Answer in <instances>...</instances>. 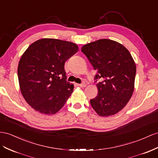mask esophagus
Segmentation results:
<instances>
[{
    "mask_svg": "<svg viewBox=\"0 0 158 158\" xmlns=\"http://www.w3.org/2000/svg\"><path fill=\"white\" fill-rule=\"evenodd\" d=\"M78 86H79L80 87H81V88H84V87H86V84L84 82V83H82V84H78Z\"/></svg>",
    "mask_w": 158,
    "mask_h": 158,
    "instance_id": "esophagus-1",
    "label": "esophagus"
}]
</instances>
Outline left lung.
<instances>
[{
  "label": "left lung",
  "instance_id": "left-lung-1",
  "mask_svg": "<svg viewBox=\"0 0 158 158\" xmlns=\"http://www.w3.org/2000/svg\"><path fill=\"white\" fill-rule=\"evenodd\" d=\"M82 52L96 71L98 96L90 104L100 116H112L125 107L134 92L135 64L127 49L119 42L100 39L84 45Z\"/></svg>",
  "mask_w": 158,
  "mask_h": 158
}]
</instances>
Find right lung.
I'll list each match as a JSON object with an SVG mask.
<instances>
[{
	"instance_id": "right-lung-1",
	"label": "right lung",
	"mask_w": 158,
	"mask_h": 158,
	"mask_svg": "<svg viewBox=\"0 0 158 158\" xmlns=\"http://www.w3.org/2000/svg\"><path fill=\"white\" fill-rule=\"evenodd\" d=\"M78 50L73 42L42 38L30 45L21 56L18 66L20 91L37 112L54 114L65 104L74 85L66 81L64 64Z\"/></svg>"
}]
</instances>
